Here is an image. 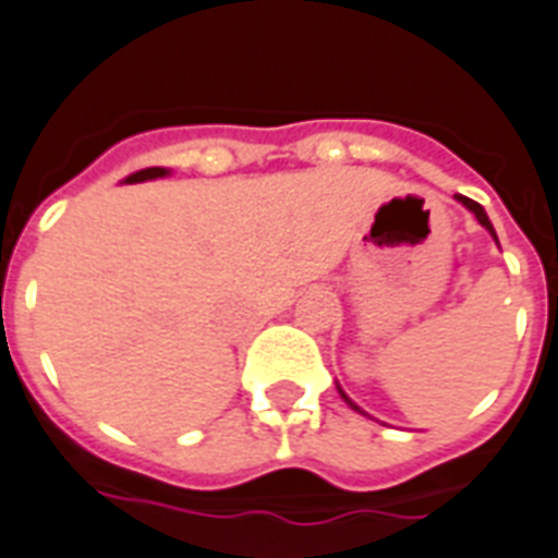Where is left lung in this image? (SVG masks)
Instances as JSON below:
<instances>
[{
  "label": "left lung",
  "mask_w": 558,
  "mask_h": 558,
  "mask_svg": "<svg viewBox=\"0 0 558 558\" xmlns=\"http://www.w3.org/2000/svg\"><path fill=\"white\" fill-rule=\"evenodd\" d=\"M456 198H458V202H461V204H463V207L470 209L472 216L478 218V225H481V227H484V230H487V233H489V235H493V239H496V244H498L496 227H493V221H489V216H487V213H484V207H481V204H478V202H472V198H466V195H456ZM337 391H340V398H342V400H345V403H349V405H351V409H354V412L365 414V412H363V409H360V405H356V403H354V400H351V398H349V395H345V391H342V389H340V386H337Z\"/></svg>",
  "instance_id": "8db88e82"
}]
</instances>
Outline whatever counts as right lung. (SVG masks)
Returning a JSON list of instances; mask_svg holds the SVG:
<instances>
[{
  "mask_svg": "<svg viewBox=\"0 0 558 558\" xmlns=\"http://www.w3.org/2000/svg\"><path fill=\"white\" fill-rule=\"evenodd\" d=\"M169 169L167 167H149V169H137L132 175H126L123 181L126 184H141V181H155V178H167Z\"/></svg>",
  "mask_w": 558,
  "mask_h": 558,
  "instance_id": "right-lung-1",
  "label": "right lung"
}]
</instances>
